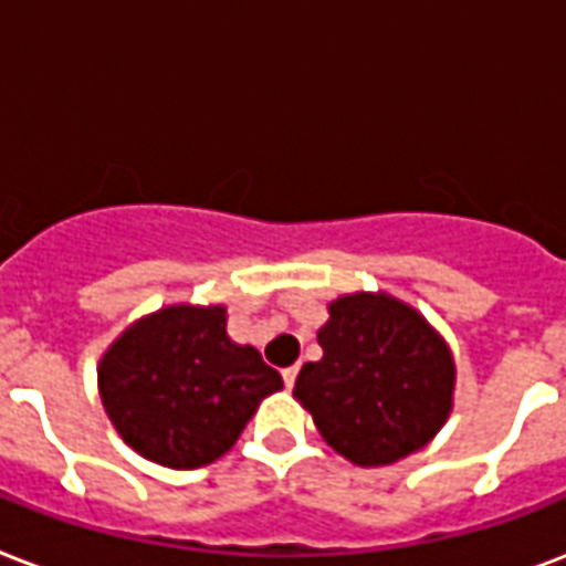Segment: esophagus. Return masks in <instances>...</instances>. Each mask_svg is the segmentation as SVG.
<instances>
[{
	"instance_id": "34e87169",
	"label": "esophagus",
	"mask_w": 566,
	"mask_h": 566,
	"mask_svg": "<svg viewBox=\"0 0 566 566\" xmlns=\"http://www.w3.org/2000/svg\"><path fill=\"white\" fill-rule=\"evenodd\" d=\"M295 378H297V366H289V369H283V380H286L289 389L295 387Z\"/></svg>"
}]
</instances>
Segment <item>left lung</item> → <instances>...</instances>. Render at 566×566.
I'll return each mask as SVG.
<instances>
[{
  "mask_svg": "<svg viewBox=\"0 0 566 566\" xmlns=\"http://www.w3.org/2000/svg\"><path fill=\"white\" fill-rule=\"evenodd\" d=\"M327 313L322 360L304 363L295 380L324 442L357 467H387L428 446L454 398L446 339L387 292L336 297Z\"/></svg>",
  "mask_w": 566,
  "mask_h": 566,
  "instance_id": "obj_1",
  "label": "left lung"
}]
</instances>
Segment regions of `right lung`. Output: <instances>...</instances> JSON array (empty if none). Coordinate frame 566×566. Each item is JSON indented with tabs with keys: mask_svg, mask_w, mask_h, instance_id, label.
Segmentation results:
<instances>
[{
	"mask_svg": "<svg viewBox=\"0 0 566 566\" xmlns=\"http://www.w3.org/2000/svg\"><path fill=\"white\" fill-rule=\"evenodd\" d=\"M96 380L126 446L170 470L218 461L262 398L283 387L253 345L227 336L221 304H174L138 318L108 345Z\"/></svg>",
	"mask_w": 566,
	"mask_h": 566,
	"instance_id": "1",
	"label": "right lung"
}]
</instances>
